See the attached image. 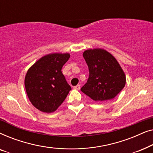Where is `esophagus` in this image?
<instances>
[{"instance_id":"34e87169","label":"esophagus","mask_w":153,"mask_h":153,"mask_svg":"<svg viewBox=\"0 0 153 153\" xmlns=\"http://www.w3.org/2000/svg\"><path fill=\"white\" fill-rule=\"evenodd\" d=\"M80 88H81L80 85H76V86L74 87V88L76 89V90H79V89H80Z\"/></svg>"}]
</instances>
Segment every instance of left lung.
I'll list each match as a JSON object with an SVG mask.
<instances>
[{
  "label": "left lung",
  "instance_id": "obj_1",
  "mask_svg": "<svg viewBox=\"0 0 153 153\" xmlns=\"http://www.w3.org/2000/svg\"><path fill=\"white\" fill-rule=\"evenodd\" d=\"M83 56L89 76L81 91L96 102L114 99L126 83L125 73L116 58L102 49L86 50Z\"/></svg>",
  "mask_w": 153,
  "mask_h": 153
}]
</instances>
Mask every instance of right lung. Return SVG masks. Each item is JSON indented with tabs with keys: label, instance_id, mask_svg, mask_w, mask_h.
I'll return each mask as SVG.
<instances>
[{
	"label": "right lung",
	"instance_id": "1",
	"mask_svg": "<svg viewBox=\"0 0 153 153\" xmlns=\"http://www.w3.org/2000/svg\"><path fill=\"white\" fill-rule=\"evenodd\" d=\"M69 58V53L48 54L27 72L24 82L27 95L38 110L52 113L65 100L71 87L61 70Z\"/></svg>",
	"mask_w": 153,
	"mask_h": 153
}]
</instances>
